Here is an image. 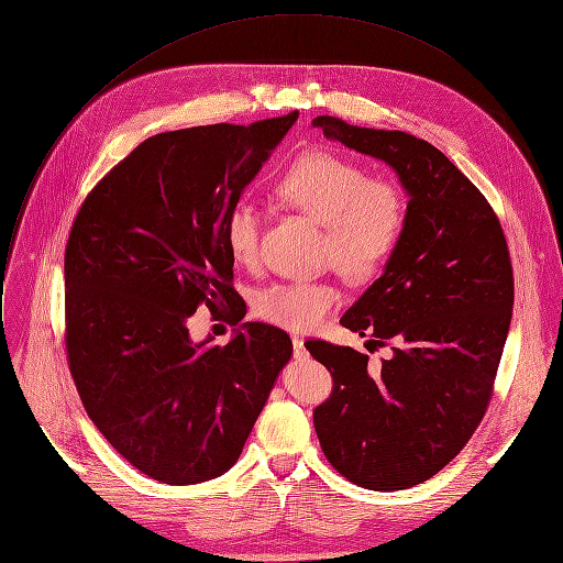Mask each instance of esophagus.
Instances as JSON below:
<instances>
[{"instance_id": "1", "label": "esophagus", "mask_w": 563, "mask_h": 563, "mask_svg": "<svg viewBox=\"0 0 563 563\" xmlns=\"http://www.w3.org/2000/svg\"><path fill=\"white\" fill-rule=\"evenodd\" d=\"M309 356L307 347H305V341L302 339H294V358L298 361H305Z\"/></svg>"}]
</instances>
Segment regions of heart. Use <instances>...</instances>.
I'll list each match as a JSON object with an SVG mask.
<instances>
[{
	"mask_svg": "<svg viewBox=\"0 0 563 563\" xmlns=\"http://www.w3.org/2000/svg\"><path fill=\"white\" fill-rule=\"evenodd\" d=\"M276 196L291 209L325 227L323 258L350 280L378 272L406 227V198L391 180L334 153H307L280 176ZM224 243L240 265H254L261 250V211L240 200L224 220ZM330 283L289 280L265 287L256 311L289 332H311L336 305Z\"/></svg>",
	"mask_w": 563,
	"mask_h": 563,
	"instance_id": "1",
	"label": "heart"
}]
</instances>
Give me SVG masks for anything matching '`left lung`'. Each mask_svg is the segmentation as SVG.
I'll return each mask as SVG.
<instances>
[{"mask_svg": "<svg viewBox=\"0 0 563 563\" xmlns=\"http://www.w3.org/2000/svg\"><path fill=\"white\" fill-rule=\"evenodd\" d=\"M311 124L391 167L410 198L380 278L341 318L372 345L389 341L391 358L372 369L352 347L305 343L334 376L313 410L328 461L361 488L406 490L445 467L486 415L515 302L506 235L430 142L332 115Z\"/></svg>", "mask_w": 563, "mask_h": 563, "instance_id": "8db88e82", "label": "left lung"}]
</instances>
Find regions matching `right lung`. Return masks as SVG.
Wrapping results in <instances>:
<instances>
[{
    "label": "right lung",
    "mask_w": 563,
    "mask_h": 563,
    "mask_svg": "<svg viewBox=\"0 0 563 563\" xmlns=\"http://www.w3.org/2000/svg\"><path fill=\"white\" fill-rule=\"evenodd\" d=\"M296 120L298 111L157 133L98 183L73 222V380L104 439L163 484L227 472L291 358L274 325H240L220 347L211 336L194 343L187 320L200 305H233L227 213Z\"/></svg>",
    "instance_id": "obj_1"
}]
</instances>
